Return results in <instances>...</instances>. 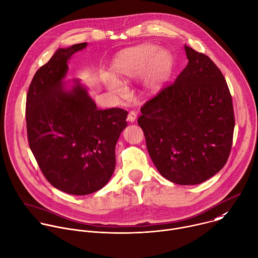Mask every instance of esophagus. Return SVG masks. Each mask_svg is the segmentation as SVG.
<instances>
[{
	"mask_svg": "<svg viewBox=\"0 0 258 258\" xmlns=\"http://www.w3.org/2000/svg\"><path fill=\"white\" fill-rule=\"evenodd\" d=\"M136 118H137V112H135V111H130L128 112V115H127V120L130 121V122H134L135 120H136Z\"/></svg>",
	"mask_w": 258,
	"mask_h": 258,
	"instance_id": "esophagus-1",
	"label": "esophagus"
}]
</instances>
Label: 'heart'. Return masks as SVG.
<instances>
[{
	"label": "heart",
	"instance_id": "1",
	"mask_svg": "<svg viewBox=\"0 0 258 258\" xmlns=\"http://www.w3.org/2000/svg\"><path fill=\"white\" fill-rule=\"evenodd\" d=\"M173 68V57L168 50L155 44H141L121 51L112 62V76L105 77L107 88L120 94L123 86L119 82L140 78L148 92H156L169 79Z\"/></svg>",
	"mask_w": 258,
	"mask_h": 258
}]
</instances>
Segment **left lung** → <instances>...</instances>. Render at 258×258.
I'll return each instance as SVG.
<instances>
[{"instance_id": "left-lung-1", "label": "left lung", "mask_w": 258, "mask_h": 258, "mask_svg": "<svg viewBox=\"0 0 258 258\" xmlns=\"http://www.w3.org/2000/svg\"><path fill=\"white\" fill-rule=\"evenodd\" d=\"M187 66L141 108L150 157L169 181L200 184L225 166L235 126L225 77L206 54L184 45Z\"/></svg>"}]
</instances>
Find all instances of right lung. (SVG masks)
<instances>
[{
    "label": "right lung",
    "mask_w": 258,
    "mask_h": 258,
    "mask_svg": "<svg viewBox=\"0 0 258 258\" xmlns=\"http://www.w3.org/2000/svg\"><path fill=\"white\" fill-rule=\"evenodd\" d=\"M87 43L57 49L35 73L26 98L29 147L47 181L74 196L101 189L115 168V145L127 111L101 110L87 89L63 81L68 60Z\"/></svg>",
    "instance_id": "add662e5"
}]
</instances>
